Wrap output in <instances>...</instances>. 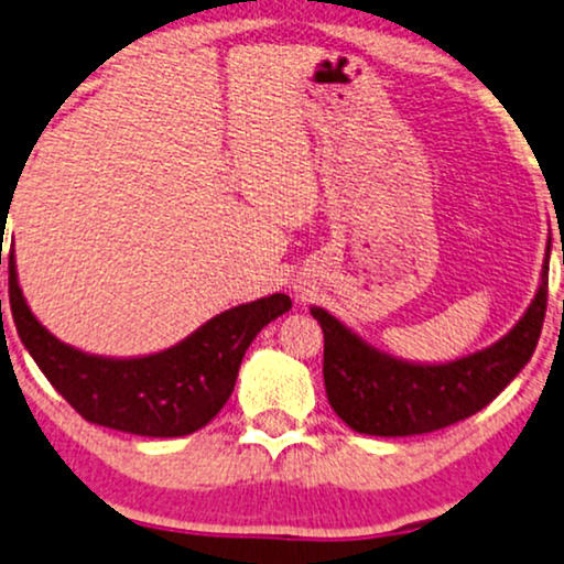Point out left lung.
Segmentation results:
<instances>
[{
  "label": "left lung",
  "instance_id": "8db88e82",
  "mask_svg": "<svg viewBox=\"0 0 564 564\" xmlns=\"http://www.w3.org/2000/svg\"><path fill=\"white\" fill-rule=\"evenodd\" d=\"M549 252L536 296L500 340L451 361H411L393 356L325 306H310L325 333V393L330 409L354 432L411 437L474 416L489 405L531 361L546 315Z\"/></svg>",
  "mask_w": 564,
  "mask_h": 564
}]
</instances>
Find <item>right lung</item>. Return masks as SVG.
<instances>
[{
	"mask_svg": "<svg viewBox=\"0 0 564 564\" xmlns=\"http://www.w3.org/2000/svg\"><path fill=\"white\" fill-rule=\"evenodd\" d=\"M10 306L20 340L85 422L140 437H184L224 409L249 344L291 299L270 294L220 312L180 344L142 356H101L64 344L28 306L10 254Z\"/></svg>",
	"mask_w": 564,
	"mask_h": 564,
	"instance_id": "right-lung-1",
	"label": "right lung"
}]
</instances>
